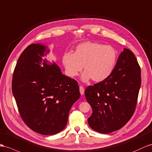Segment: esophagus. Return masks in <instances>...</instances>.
I'll return each mask as SVG.
<instances>
[{"label":"esophagus","instance_id":"1","mask_svg":"<svg viewBox=\"0 0 152 152\" xmlns=\"http://www.w3.org/2000/svg\"><path fill=\"white\" fill-rule=\"evenodd\" d=\"M80 92L81 95H83L84 94V92H85V89L83 86H80Z\"/></svg>","mask_w":152,"mask_h":152}]
</instances>
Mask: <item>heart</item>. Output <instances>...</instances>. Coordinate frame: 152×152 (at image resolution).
<instances>
[{"instance_id": "b5f03b06", "label": "heart", "mask_w": 152, "mask_h": 152, "mask_svg": "<svg viewBox=\"0 0 152 152\" xmlns=\"http://www.w3.org/2000/svg\"><path fill=\"white\" fill-rule=\"evenodd\" d=\"M118 58V53L114 47L98 42H85L76 46L74 53H65L62 62L70 76H77L84 67L85 71L81 75L83 82L92 79L100 82L112 75Z\"/></svg>"}]
</instances>
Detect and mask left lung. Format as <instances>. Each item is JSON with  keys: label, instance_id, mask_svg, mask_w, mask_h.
Wrapping results in <instances>:
<instances>
[{"label": "left lung", "instance_id": "obj_1", "mask_svg": "<svg viewBox=\"0 0 152 152\" xmlns=\"http://www.w3.org/2000/svg\"><path fill=\"white\" fill-rule=\"evenodd\" d=\"M141 84V68L130 50L121 53L112 75L85 91L92 114L88 119L92 129L101 134L119 130L135 111Z\"/></svg>", "mask_w": 152, "mask_h": 152}]
</instances>
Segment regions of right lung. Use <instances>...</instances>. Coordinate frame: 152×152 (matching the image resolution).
<instances>
[{
	"mask_svg": "<svg viewBox=\"0 0 152 152\" xmlns=\"http://www.w3.org/2000/svg\"><path fill=\"white\" fill-rule=\"evenodd\" d=\"M48 46L33 44L22 53L15 68L12 92L24 123L37 133L56 134L67 125L69 111L80 98L77 82L45 58Z\"/></svg>",
	"mask_w": 152,
	"mask_h": 152,
	"instance_id": "add662e5",
	"label": "right lung"
}]
</instances>
